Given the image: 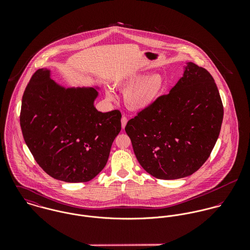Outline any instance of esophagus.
I'll list each match as a JSON object with an SVG mask.
<instances>
[{
  "mask_svg": "<svg viewBox=\"0 0 250 250\" xmlns=\"http://www.w3.org/2000/svg\"><path fill=\"white\" fill-rule=\"evenodd\" d=\"M127 121H128L127 117H126V116H122V118H121V127H122L123 130H124L125 126H126V124H127Z\"/></svg>",
  "mask_w": 250,
  "mask_h": 250,
  "instance_id": "34e87169",
  "label": "esophagus"
}]
</instances>
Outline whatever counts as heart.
Listing matches in <instances>:
<instances>
[{
    "label": "heart",
    "mask_w": 250,
    "mask_h": 250,
    "mask_svg": "<svg viewBox=\"0 0 250 250\" xmlns=\"http://www.w3.org/2000/svg\"><path fill=\"white\" fill-rule=\"evenodd\" d=\"M114 86L124 92V104L132 111H142L152 107L165 94L167 83L160 73L136 72L121 76L114 81ZM107 100L113 101L115 95L110 87L105 88Z\"/></svg>",
    "instance_id": "obj_1"
}]
</instances>
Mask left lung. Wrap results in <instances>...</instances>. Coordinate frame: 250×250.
<instances>
[{
    "label": "left lung",
    "mask_w": 250,
    "mask_h": 250,
    "mask_svg": "<svg viewBox=\"0 0 250 250\" xmlns=\"http://www.w3.org/2000/svg\"><path fill=\"white\" fill-rule=\"evenodd\" d=\"M169 93L130 119L125 131L143 169L164 180L184 178L209 158L223 119L214 78L193 62Z\"/></svg>",
    "instance_id": "left-lung-1"
}]
</instances>
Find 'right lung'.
<instances>
[{
	"instance_id": "add662e5",
	"label": "right lung",
	"mask_w": 250,
	"mask_h": 250,
	"mask_svg": "<svg viewBox=\"0 0 250 250\" xmlns=\"http://www.w3.org/2000/svg\"><path fill=\"white\" fill-rule=\"evenodd\" d=\"M100 87H65L38 69L27 85L20 125L25 143L40 167L67 183L87 182L107 164L121 130L119 110L101 112L94 102Z\"/></svg>"
}]
</instances>
